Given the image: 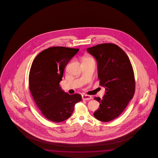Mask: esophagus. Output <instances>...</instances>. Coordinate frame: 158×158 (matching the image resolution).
Segmentation results:
<instances>
[{"label": "esophagus", "mask_w": 158, "mask_h": 158, "mask_svg": "<svg viewBox=\"0 0 158 158\" xmlns=\"http://www.w3.org/2000/svg\"><path fill=\"white\" fill-rule=\"evenodd\" d=\"M82 99L83 100H89V99H92V97L91 96H89V95H86V94H84V95H82Z\"/></svg>", "instance_id": "obj_1"}]
</instances>
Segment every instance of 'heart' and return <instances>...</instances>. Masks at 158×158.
<instances>
[{"label": "heart", "instance_id": "heart-1", "mask_svg": "<svg viewBox=\"0 0 158 158\" xmlns=\"http://www.w3.org/2000/svg\"><path fill=\"white\" fill-rule=\"evenodd\" d=\"M88 59H92L91 58H89V57H86L85 60H88Z\"/></svg>", "mask_w": 158, "mask_h": 158}]
</instances>
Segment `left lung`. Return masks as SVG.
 <instances>
[{
    "label": "left lung",
    "instance_id": "1",
    "mask_svg": "<svg viewBox=\"0 0 158 158\" xmlns=\"http://www.w3.org/2000/svg\"><path fill=\"white\" fill-rule=\"evenodd\" d=\"M96 59L99 85L106 89L98 109L94 112L98 120L107 122L117 118L133 98L135 92L134 71L126 52L113 44H101L87 49Z\"/></svg>",
    "mask_w": 158,
    "mask_h": 158
}]
</instances>
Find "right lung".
I'll list each match as a JSON object with an SVG mask.
<instances>
[{
    "label": "right lung",
    "instance_id": "obj_1",
    "mask_svg": "<svg viewBox=\"0 0 158 158\" xmlns=\"http://www.w3.org/2000/svg\"><path fill=\"white\" fill-rule=\"evenodd\" d=\"M78 51L62 46L49 48L38 54L31 64L30 91L43 115L54 122L70 118L75 104L82 99L80 94H69L60 86L64 68Z\"/></svg>",
    "mask_w": 158,
    "mask_h": 158
}]
</instances>
